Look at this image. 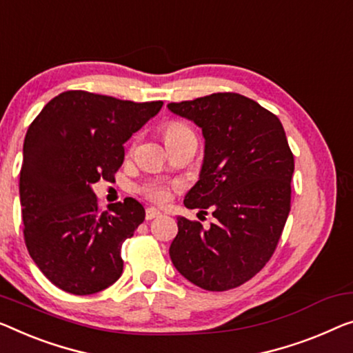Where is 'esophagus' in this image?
I'll list each match as a JSON object with an SVG mask.
<instances>
[{"mask_svg": "<svg viewBox=\"0 0 353 353\" xmlns=\"http://www.w3.org/2000/svg\"><path fill=\"white\" fill-rule=\"evenodd\" d=\"M161 215V210H159L157 208H147L145 209V219L147 220H152V219H157Z\"/></svg>", "mask_w": 353, "mask_h": 353, "instance_id": "obj_1", "label": "esophagus"}]
</instances>
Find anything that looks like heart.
<instances>
[{"label":"heart","instance_id":"1","mask_svg":"<svg viewBox=\"0 0 353 353\" xmlns=\"http://www.w3.org/2000/svg\"><path fill=\"white\" fill-rule=\"evenodd\" d=\"M188 133H192L190 128L181 122H172V123H168L165 126V139L166 141H171L174 138H179V136H183ZM143 193L147 198H150L152 201L163 203L168 198V187H166V183H163L160 181H150L143 187Z\"/></svg>","mask_w":353,"mask_h":353}]
</instances>
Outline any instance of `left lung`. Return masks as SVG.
Listing matches in <instances>:
<instances>
[{"label": "left lung", "instance_id": "left-lung-1", "mask_svg": "<svg viewBox=\"0 0 353 353\" xmlns=\"http://www.w3.org/2000/svg\"><path fill=\"white\" fill-rule=\"evenodd\" d=\"M168 109L203 131L198 182L188 209H212L209 228L177 215L170 256L181 274L209 292L239 287L266 265L290 212L293 154L274 114L238 93H214Z\"/></svg>", "mask_w": 353, "mask_h": 353}]
</instances>
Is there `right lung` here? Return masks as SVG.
<instances>
[{
    "label": "right lung",
    "instance_id": "obj_1",
    "mask_svg": "<svg viewBox=\"0 0 353 353\" xmlns=\"http://www.w3.org/2000/svg\"><path fill=\"white\" fill-rule=\"evenodd\" d=\"M161 106L65 92L26 131L20 170L25 244L61 290L98 293L122 276V244L144 222L145 210L126 198L101 212L92 185L101 177L112 181L123 163V144Z\"/></svg>",
    "mask_w": 353,
    "mask_h": 353
}]
</instances>
